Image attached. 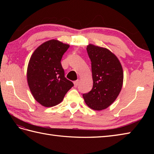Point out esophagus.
I'll return each mask as SVG.
<instances>
[{
	"label": "esophagus",
	"instance_id": "esophagus-1",
	"mask_svg": "<svg viewBox=\"0 0 154 154\" xmlns=\"http://www.w3.org/2000/svg\"><path fill=\"white\" fill-rule=\"evenodd\" d=\"M79 80H76V81H75L74 82H73V83H74V86H75V87H77L78 86V85H79Z\"/></svg>",
	"mask_w": 154,
	"mask_h": 154
}]
</instances>
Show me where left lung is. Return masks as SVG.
Listing matches in <instances>:
<instances>
[{
	"label": "left lung",
	"instance_id": "8db88e82",
	"mask_svg": "<svg viewBox=\"0 0 154 154\" xmlns=\"http://www.w3.org/2000/svg\"><path fill=\"white\" fill-rule=\"evenodd\" d=\"M87 51L91 61L93 89L83 94L87 105L94 110L106 109L121 91L124 73L119 59L109 50L89 44Z\"/></svg>",
	"mask_w": 154,
	"mask_h": 154
}]
</instances>
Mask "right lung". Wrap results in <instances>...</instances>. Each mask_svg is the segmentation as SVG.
Listing matches in <instances>:
<instances>
[{"label": "right lung", "instance_id": "right-lung-1", "mask_svg": "<svg viewBox=\"0 0 154 154\" xmlns=\"http://www.w3.org/2000/svg\"><path fill=\"white\" fill-rule=\"evenodd\" d=\"M69 45L57 40L44 42L32 54L27 69L29 88L35 100L45 107L60 104L73 86L65 77L61 64Z\"/></svg>", "mask_w": 154, "mask_h": 154}]
</instances>
